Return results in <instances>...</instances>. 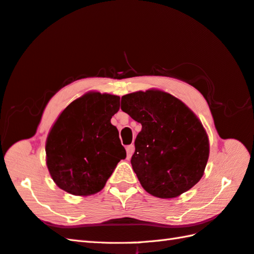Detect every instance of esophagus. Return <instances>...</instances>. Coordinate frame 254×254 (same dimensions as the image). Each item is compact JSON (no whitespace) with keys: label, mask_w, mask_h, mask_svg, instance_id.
<instances>
[{"label":"esophagus","mask_w":254,"mask_h":254,"mask_svg":"<svg viewBox=\"0 0 254 254\" xmlns=\"http://www.w3.org/2000/svg\"><path fill=\"white\" fill-rule=\"evenodd\" d=\"M134 153V145H127V157L131 158Z\"/></svg>","instance_id":"obj_1"}]
</instances>
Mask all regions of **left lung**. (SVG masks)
<instances>
[{
  "label": "left lung",
  "instance_id": "obj_1",
  "mask_svg": "<svg viewBox=\"0 0 254 254\" xmlns=\"http://www.w3.org/2000/svg\"><path fill=\"white\" fill-rule=\"evenodd\" d=\"M121 110L142 124L131 164L148 193L174 198L200 181L209 141L199 119L185 103L151 89L123 96Z\"/></svg>",
  "mask_w": 254,
  "mask_h": 254
}]
</instances>
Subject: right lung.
I'll list each match as a JSON object with an SVG mask.
<instances>
[{
    "label": "right lung",
    "mask_w": 254,
    "mask_h": 254,
    "mask_svg": "<svg viewBox=\"0 0 254 254\" xmlns=\"http://www.w3.org/2000/svg\"><path fill=\"white\" fill-rule=\"evenodd\" d=\"M120 97L88 92L64 109L46 141V164L56 185L71 195L100 191L127 157L111 118Z\"/></svg>",
    "instance_id": "obj_1"
}]
</instances>
